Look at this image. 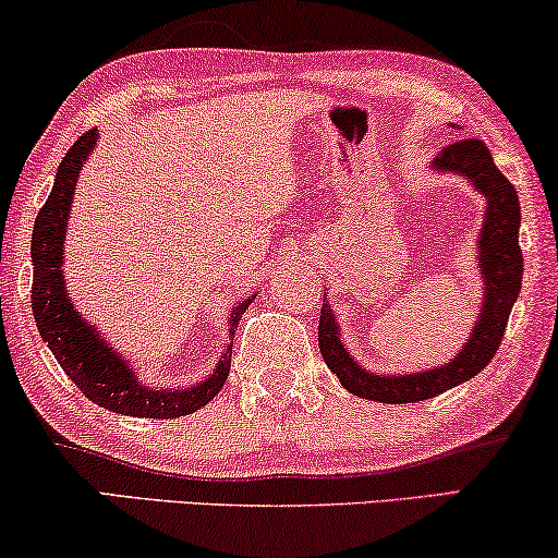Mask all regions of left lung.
I'll return each mask as SVG.
<instances>
[{
  "instance_id": "1",
  "label": "left lung",
  "mask_w": 558,
  "mask_h": 558,
  "mask_svg": "<svg viewBox=\"0 0 558 558\" xmlns=\"http://www.w3.org/2000/svg\"><path fill=\"white\" fill-rule=\"evenodd\" d=\"M436 169L456 171L469 177L484 197H487V213L480 235V269L484 277V302L480 320H476L472 338L453 361L446 366L430 368L423 374L402 376H376L361 368L343 349L341 332H338L336 317L330 305L320 310V325H317V343L330 372L341 379V385L351 395L364 397L374 402H421L438 397L461 381L472 379L489 364L497 349H500L505 328H508L510 310L520 294L523 281V251L518 243L520 230V202L518 192L502 171L492 161L489 148L476 137H464L446 146L436 156Z\"/></svg>"
}]
</instances>
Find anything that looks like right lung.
<instances>
[{
	"label": "right lung",
	"mask_w": 558,
	"mask_h": 558,
	"mask_svg": "<svg viewBox=\"0 0 558 558\" xmlns=\"http://www.w3.org/2000/svg\"><path fill=\"white\" fill-rule=\"evenodd\" d=\"M97 143V130L84 133L58 166L53 190L46 205L40 207L33 228V317L38 323L40 338L53 351L58 364L71 376V381L99 408L120 412L133 417H179L199 410L226 385L230 372V353L233 345L217 361L215 372L192 389H150L143 387L130 372L128 361L118 356L102 341L92 325L82 320L71 305L66 284H63V238H66V220L71 199H74L76 179L82 163ZM253 300V296H251ZM251 300H245L230 313V336H235Z\"/></svg>",
	"instance_id": "obj_1"
}]
</instances>
